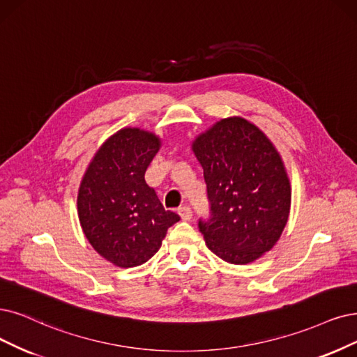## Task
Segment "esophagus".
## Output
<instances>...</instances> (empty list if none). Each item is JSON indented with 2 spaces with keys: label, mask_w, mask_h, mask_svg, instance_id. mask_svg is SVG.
<instances>
[{
  "label": "esophagus",
  "mask_w": 357,
  "mask_h": 357,
  "mask_svg": "<svg viewBox=\"0 0 357 357\" xmlns=\"http://www.w3.org/2000/svg\"><path fill=\"white\" fill-rule=\"evenodd\" d=\"M178 213L183 220H190L192 218V210L188 206H181L178 208Z\"/></svg>",
  "instance_id": "34e87169"
}]
</instances>
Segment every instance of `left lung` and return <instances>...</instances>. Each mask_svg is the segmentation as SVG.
<instances>
[{"instance_id":"left-lung-1","label":"left lung","mask_w":357,"mask_h":357,"mask_svg":"<svg viewBox=\"0 0 357 357\" xmlns=\"http://www.w3.org/2000/svg\"><path fill=\"white\" fill-rule=\"evenodd\" d=\"M204 170L210 218L199 222L208 250L247 265L276 244L287 225L291 185L282 158L263 132L234 116L192 141Z\"/></svg>"}]
</instances>
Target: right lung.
<instances>
[{
  "label": "right lung",
  "mask_w": 357,
  "mask_h": 357,
  "mask_svg": "<svg viewBox=\"0 0 357 357\" xmlns=\"http://www.w3.org/2000/svg\"><path fill=\"white\" fill-rule=\"evenodd\" d=\"M160 138L139 128H123L92 158L77 191V216L89 244L119 268L151 259L167 228L181 218L165 210L145 170L160 150Z\"/></svg>",
  "instance_id": "obj_1"
}]
</instances>
